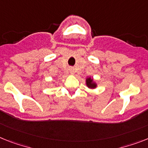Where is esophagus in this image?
I'll return each mask as SVG.
<instances>
[{
  "label": "esophagus",
  "mask_w": 148,
  "mask_h": 148,
  "mask_svg": "<svg viewBox=\"0 0 148 148\" xmlns=\"http://www.w3.org/2000/svg\"><path fill=\"white\" fill-rule=\"evenodd\" d=\"M71 74H74V70H73V69H71Z\"/></svg>",
  "instance_id": "34e87169"
}]
</instances>
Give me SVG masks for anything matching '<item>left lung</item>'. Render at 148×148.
<instances>
[{"label": "left lung", "instance_id": "1", "mask_svg": "<svg viewBox=\"0 0 148 148\" xmlns=\"http://www.w3.org/2000/svg\"><path fill=\"white\" fill-rule=\"evenodd\" d=\"M86 86L90 89H95L97 86V84H95V82L93 81V79L91 77H87L86 78Z\"/></svg>", "mask_w": 148, "mask_h": 148}]
</instances>
